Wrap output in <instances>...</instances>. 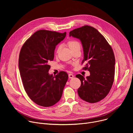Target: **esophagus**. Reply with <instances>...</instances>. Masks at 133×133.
I'll list each match as a JSON object with an SVG mask.
<instances>
[{
    "mask_svg": "<svg viewBox=\"0 0 133 133\" xmlns=\"http://www.w3.org/2000/svg\"><path fill=\"white\" fill-rule=\"evenodd\" d=\"M68 77H69V78H72L74 77V75H72L71 74H70L68 75Z\"/></svg>",
    "mask_w": 133,
    "mask_h": 133,
    "instance_id": "1",
    "label": "esophagus"
}]
</instances>
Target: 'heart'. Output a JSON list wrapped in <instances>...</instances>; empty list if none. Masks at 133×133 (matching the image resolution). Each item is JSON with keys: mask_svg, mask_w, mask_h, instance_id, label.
Masks as SVG:
<instances>
[{"mask_svg": "<svg viewBox=\"0 0 133 133\" xmlns=\"http://www.w3.org/2000/svg\"><path fill=\"white\" fill-rule=\"evenodd\" d=\"M68 45L69 47L70 48V49L71 50H72L73 49H74L75 48L77 47L78 46H80L79 43L77 41H75V40H72V41H69L68 43ZM60 48H61V46H59L58 47L57 50V52H58L59 51Z\"/></svg>", "mask_w": 133, "mask_h": 133, "instance_id": "b5f03b06", "label": "heart"}]
</instances>
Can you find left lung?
Segmentation results:
<instances>
[{"mask_svg":"<svg viewBox=\"0 0 133 133\" xmlns=\"http://www.w3.org/2000/svg\"><path fill=\"white\" fill-rule=\"evenodd\" d=\"M69 36L79 39L84 51L83 68L90 72L85 78L81 74L76 77L81 82L78 89L81 98L90 103H97L109 93L115 76V59L113 50L105 37L95 28L84 26L69 32Z\"/></svg>","mask_w":133,"mask_h":133,"instance_id":"1","label":"left lung"}]
</instances>
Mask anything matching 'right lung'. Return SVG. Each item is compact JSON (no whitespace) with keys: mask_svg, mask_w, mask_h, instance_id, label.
Segmentation results:
<instances>
[{"mask_svg":"<svg viewBox=\"0 0 133 133\" xmlns=\"http://www.w3.org/2000/svg\"><path fill=\"white\" fill-rule=\"evenodd\" d=\"M66 35V32L38 30L21 50L18 66L24 89L29 98L39 106H51L62 97L68 74L60 71L55 76L50 75L48 62L53 61L56 46Z\"/></svg>","mask_w":133,"mask_h":133,"instance_id":"right-lung-1","label":"right lung"}]
</instances>
